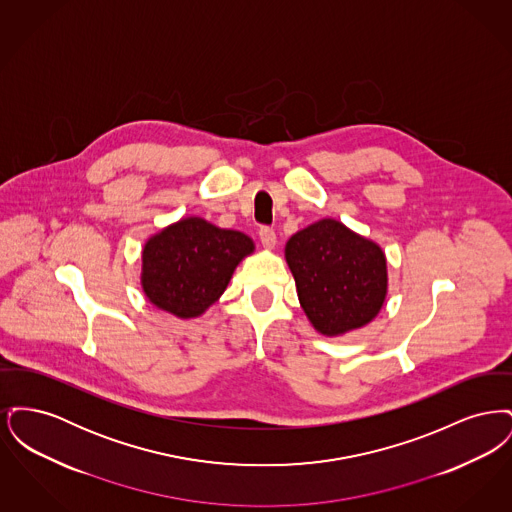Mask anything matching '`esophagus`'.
Returning a JSON list of instances; mask_svg holds the SVG:
<instances>
[{"mask_svg":"<svg viewBox=\"0 0 512 512\" xmlns=\"http://www.w3.org/2000/svg\"><path fill=\"white\" fill-rule=\"evenodd\" d=\"M259 240H261L263 247L272 249L276 245V232L272 228H268V226H261L259 228Z\"/></svg>","mask_w":512,"mask_h":512,"instance_id":"esophagus-1","label":"esophagus"}]
</instances>
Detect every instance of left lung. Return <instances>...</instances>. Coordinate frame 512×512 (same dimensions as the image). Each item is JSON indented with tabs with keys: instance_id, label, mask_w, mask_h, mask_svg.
Returning a JSON list of instances; mask_svg holds the SVG:
<instances>
[{
	"instance_id": "1",
	"label": "left lung",
	"mask_w": 512,
	"mask_h": 512,
	"mask_svg": "<svg viewBox=\"0 0 512 512\" xmlns=\"http://www.w3.org/2000/svg\"><path fill=\"white\" fill-rule=\"evenodd\" d=\"M299 303L324 336L361 328L378 315L388 290L386 257L338 220H318L286 244Z\"/></svg>"
}]
</instances>
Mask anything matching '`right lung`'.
I'll use <instances>...</instances> for the list:
<instances>
[{
	"label": "right lung",
	"instance_id": "right-lung-1",
	"mask_svg": "<svg viewBox=\"0 0 512 512\" xmlns=\"http://www.w3.org/2000/svg\"><path fill=\"white\" fill-rule=\"evenodd\" d=\"M253 242L203 219H184L144 247L142 286L149 301L180 318L201 315L226 290Z\"/></svg>",
	"mask_w": 512,
	"mask_h": 512
}]
</instances>
